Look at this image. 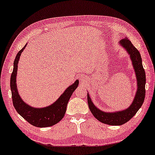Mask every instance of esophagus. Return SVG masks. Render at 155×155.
<instances>
[{
  "label": "esophagus",
  "mask_w": 155,
  "mask_h": 155,
  "mask_svg": "<svg viewBox=\"0 0 155 155\" xmlns=\"http://www.w3.org/2000/svg\"><path fill=\"white\" fill-rule=\"evenodd\" d=\"M86 76H81V80L82 81V82H84V81H85L86 80Z\"/></svg>",
  "instance_id": "esophagus-1"
}]
</instances>
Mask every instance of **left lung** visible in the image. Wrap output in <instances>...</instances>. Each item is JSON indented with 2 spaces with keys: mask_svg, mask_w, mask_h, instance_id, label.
Listing matches in <instances>:
<instances>
[{
  "mask_svg": "<svg viewBox=\"0 0 155 155\" xmlns=\"http://www.w3.org/2000/svg\"><path fill=\"white\" fill-rule=\"evenodd\" d=\"M119 45L123 48L129 55L137 80V91L131 104L125 110L113 112H105L94 105L90 94H87L88 107L94 117L104 124L117 126L126 123L134 117L142 107L146 94V73L143 68L142 60L139 51L127 37L120 40Z\"/></svg>",
  "mask_w": 155,
  "mask_h": 155,
  "instance_id": "8db88e82",
  "label": "left lung"
}]
</instances>
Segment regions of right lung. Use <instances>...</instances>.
<instances>
[{
	"label": "right lung",
	"instance_id": "1",
	"mask_svg": "<svg viewBox=\"0 0 155 155\" xmlns=\"http://www.w3.org/2000/svg\"><path fill=\"white\" fill-rule=\"evenodd\" d=\"M26 45L18 51L13 62V69L10 80L13 106L19 114L32 125L37 127L53 126L61 121L64 117L68 102L73 92L78 88L79 81L78 80H75V82L72 85L69 86L55 102L48 106L38 108L32 107L26 104L18 93L16 77L19 60Z\"/></svg>",
	"mask_w": 155,
	"mask_h": 155
}]
</instances>
